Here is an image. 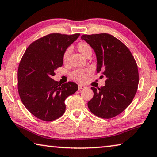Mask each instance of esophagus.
<instances>
[{"mask_svg": "<svg viewBox=\"0 0 157 157\" xmlns=\"http://www.w3.org/2000/svg\"><path fill=\"white\" fill-rule=\"evenodd\" d=\"M78 88H79V89H86V86H85L84 85L79 84L78 85Z\"/></svg>", "mask_w": 157, "mask_h": 157, "instance_id": "obj_1", "label": "esophagus"}]
</instances>
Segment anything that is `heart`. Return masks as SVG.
<instances>
[{"instance_id":"obj_1","label":"heart","mask_w":157,"mask_h":157,"mask_svg":"<svg viewBox=\"0 0 157 157\" xmlns=\"http://www.w3.org/2000/svg\"><path fill=\"white\" fill-rule=\"evenodd\" d=\"M77 48L78 51L83 55L84 57H86L87 55L92 54V48L89 44L86 43L84 41L79 42L77 45ZM71 52V49L68 48L65 50V52L63 54V62L66 63L67 62L69 55ZM91 75V71L89 69H79L76 70L71 73L72 78L77 82H83L85 79L87 78V77Z\"/></svg>"}]
</instances>
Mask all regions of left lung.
<instances>
[{"mask_svg":"<svg viewBox=\"0 0 157 157\" xmlns=\"http://www.w3.org/2000/svg\"><path fill=\"white\" fill-rule=\"evenodd\" d=\"M94 50L97 72L106 77L105 85L91 87L94 97L89 110L100 118H111L131 104L139 85V71L134 57L125 45L107 33L81 36Z\"/></svg>","mask_w":157,"mask_h":157,"instance_id":"1","label":"left lung"}]
</instances>
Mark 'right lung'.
<instances>
[{
  "label": "right lung",
  "instance_id": "add662e5",
  "mask_svg": "<svg viewBox=\"0 0 157 157\" xmlns=\"http://www.w3.org/2000/svg\"><path fill=\"white\" fill-rule=\"evenodd\" d=\"M79 36L50 34L32 43L18 69V90L26 109L37 118L52 121L65 112V100L78 89L73 82L59 84L52 78L63 64V54Z\"/></svg>",
  "mask_w": 157,
  "mask_h": 157
}]
</instances>
